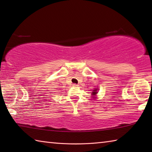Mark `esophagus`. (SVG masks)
Wrapping results in <instances>:
<instances>
[{"mask_svg": "<svg viewBox=\"0 0 152 152\" xmlns=\"http://www.w3.org/2000/svg\"><path fill=\"white\" fill-rule=\"evenodd\" d=\"M73 86H75V87H77V86L78 85H77V84H75V83H74Z\"/></svg>", "mask_w": 152, "mask_h": 152, "instance_id": "34e87169", "label": "esophagus"}]
</instances>
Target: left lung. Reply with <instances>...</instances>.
Segmentation results:
<instances>
[{
    "label": "left lung",
    "instance_id": "8db88e82",
    "mask_svg": "<svg viewBox=\"0 0 152 152\" xmlns=\"http://www.w3.org/2000/svg\"><path fill=\"white\" fill-rule=\"evenodd\" d=\"M96 90H97V89H94V90L93 91H94V92H92V95H93V96H94V95H96V94H98V93H97V91H96Z\"/></svg>",
    "mask_w": 152,
    "mask_h": 152
}]
</instances>
